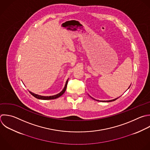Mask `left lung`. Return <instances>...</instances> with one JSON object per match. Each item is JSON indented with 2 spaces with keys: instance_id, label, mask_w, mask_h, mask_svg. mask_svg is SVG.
<instances>
[{
  "instance_id": "1",
  "label": "left lung",
  "mask_w": 150,
  "mask_h": 150,
  "mask_svg": "<svg viewBox=\"0 0 150 150\" xmlns=\"http://www.w3.org/2000/svg\"><path fill=\"white\" fill-rule=\"evenodd\" d=\"M130 87V86H129ZM118 98H115V99H113V100H108V101H103V102H104V101H107V102H111V101H115V100H116ZM94 99V98H93ZM94 100H95V99H94ZM97 101H98V100H97Z\"/></svg>"
}]
</instances>
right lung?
Here are the masks:
<instances>
[{"instance_id": "obj_1", "label": "right lung", "mask_w": 150, "mask_h": 150, "mask_svg": "<svg viewBox=\"0 0 150 150\" xmlns=\"http://www.w3.org/2000/svg\"><path fill=\"white\" fill-rule=\"evenodd\" d=\"M69 80V79H68ZM68 80L66 81V84H65V86L63 88V90L59 94H56V95H54V96H39V95H38V94H34L30 91H29V93L33 96H34L35 97H36V98H38V99H40V100H53V99H55V98H57L59 97H60L61 96H62L64 93L65 92L66 90V88H67V83H68Z\"/></svg>"}]
</instances>
